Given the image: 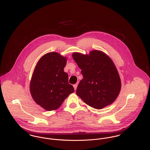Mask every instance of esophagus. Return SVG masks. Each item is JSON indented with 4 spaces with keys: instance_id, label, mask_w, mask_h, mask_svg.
I'll return each instance as SVG.
<instances>
[{
    "instance_id": "1",
    "label": "esophagus",
    "mask_w": 150,
    "mask_h": 150,
    "mask_svg": "<svg viewBox=\"0 0 150 150\" xmlns=\"http://www.w3.org/2000/svg\"><path fill=\"white\" fill-rule=\"evenodd\" d=\"M73 86H74V90L76 91V89H77V84H74V85H73Z\"/></svg>"
}]
</instances>
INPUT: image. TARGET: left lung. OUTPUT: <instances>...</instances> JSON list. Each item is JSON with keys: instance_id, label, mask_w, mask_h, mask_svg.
<instances>
[{"instance_id": "left-lung-1", "label": "left lung", "mask_w": 150, "mask_h": 150, "mask_svg": "<svg viewBox=\"0 0 150 150\" xmlns=\"http://www.w3.org/2000/svg\"><path fill=\"white\" fill-rule=\"evenodd\" d=\"M83 79L76 93L91 107L101 109L111 104L117 98L121 87L118 71L112 60L104 52L94 50L89 55L73 54Z\"/></svg>"}]
</instances>
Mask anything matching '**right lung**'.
<instances>
[{
  "label": "right lung",
  "mask_w": 150,
  "mask_h": 150,
  "mask_svg": "<svg viewBox=\"0 0 150 150\" xmlns=\"http://www.w3.org/2000/svg\"><path fill=\"white\" fill-rule=\"evenodd\" d=\"M66 58L57 52L43 56L34 70L30 91L35 102L48 111L56 110L74 91L64 72Z\"/></svg>",
  "instance_id": "1"
}]
</instances>
